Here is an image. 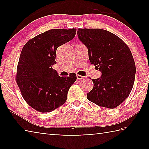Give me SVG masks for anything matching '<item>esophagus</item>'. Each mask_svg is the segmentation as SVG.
I'll return each mask as SVG.
<instances>
[{
    "label": "esophagus",
    "instance_id": "obj_1",
    "mask_svg": "<svg viewBox=\"0 0 149 149\" xmlns=\"http://www.w3.org/2000/svg\"><path fill=\"white\" fill-rule=\"evenodd\" d=\"M85 77L83 76V75H77V79H85Z\"/></svg>",
    "mask_w": 149,
    "mask_h": 149
}]
</instances>
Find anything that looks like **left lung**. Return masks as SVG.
I'll return each mask as SVG.
<instances>
[{
  "label": "left lung",
  "instance_id": "obj_1",
  "mask_svg": "<svg viewBox=\"0 0 149 149\" xmlns=\"http://www.w3.org/2000/svg\"><path fill=\"white\" fill-rule=\"evenodd\" d=\"M80 41L87 47L90 62L102 72L93 79L87 99L100 107L115 108L130 95L135 64L130 48L120 37L102 29H78Z\"/></svg>",
  "mask_w": 149,
  "mask_h": 149
}]
</instances>
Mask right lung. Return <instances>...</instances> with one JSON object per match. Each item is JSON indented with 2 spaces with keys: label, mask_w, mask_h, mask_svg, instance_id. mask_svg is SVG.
<instances>
[{
  "label": "right lung",
  "mask_w": 149,
  "mask_h": 149,
  "mask_svg": "<svg viewBox=\"0 0 149 149\" xmlns=\"http://www.w3.org/2000/svg\"><path fill=\"white\" fill-rule=\"evenodd\" d=\"M76 29H50L27 41L20 54L16 81L26 102L39 112H49L64 104L76 74L60 77L56 64L57 48L74 38Z\"/></svg>",
  "instance_id": "right-lung-1"
}]
</instances>
